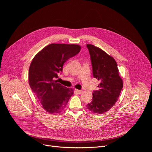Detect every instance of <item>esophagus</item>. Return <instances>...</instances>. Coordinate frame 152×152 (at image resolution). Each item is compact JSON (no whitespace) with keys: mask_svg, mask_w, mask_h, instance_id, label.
Listing matches in <instances>:
<instances>
[{"mask_svg":"<svg viewBox=\"0 0 152 152\" xmlns=\"http://www.w3.org/2000/svg\"><path fill=\"white\" fill-rule=\"evenodd\" d=\"M75 91H76V92L77 94H81V93H82V90H80L75 89Z\"/></svg>","mask_w":152,"mask_h":152,"instance_id":"esophagus-1","label":"esophagus"}]
</instances>
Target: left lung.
Listing matches in <instances>:
<instances>
[{
    "mask_svg": "<svg viewBox=\"0 0 152 152\" xmlns=\"http://www.w3.org/2000/svg\"><path fill=\"white\" fill-rule=\"evenodd\" d=\"M88 49L94 78L100 83L99 90L93 91L91 103L86 107L94 114L106 113L115 104L123 88V83L119 76L115 60L101 49L86 45Z\"/></svg>",
    "mask_w": 152,
    "mask_h": 152,
    "instance_id": "1",
    "label": "left lung"
}]
</instances>
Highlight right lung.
I'll return each instance as SVG.
<instances>
[{
    "label": "right lung",
    "mask_w": 152,
    "mask_h": 152,
    "mask_svg": "<svg viewBox=\"0 0 152 152\" xmlns=\"http://www.w3.org/2000/svg\"><path fill=\"white\" fill-rule=\"evenodd\" d=\"M80 50L77 45L50 44L32 59L29 70L30 87L46 111L61 113L66 107L73 90L58 83V74L69 58Z\"/></svg>",
    "instance_id": "right-lung-1"
}]
</instances>
